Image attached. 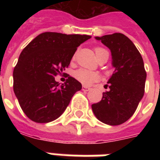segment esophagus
Listing matches in <instances>:
<instances>
[{
	"label": "esophagus",
	"mask_w": 160,
	"mask_h": 160,
	"mask_svg": "<svg viewBox=\"0 0 160 160\" xmlns=\"http://www.w3.org/2000/svg\"><path fill=\"white\" fill-rule=\"evenodd\" d=\"M82 90H84V91H89V90H90V88L88 87V86H85V85H83Z\"/></svg>",
	"instance_id": "1"
}]
</instances>
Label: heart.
Listing matches in <instances>:
<instances>
[{
	"mask_svg": "<svg viewBox=\"0 0 160 160\" xmlns=\"http://www.w3.org/2000/svg\"><path fill=\"white\" fill-rule=\"evenodd\" d=\"M95 51L96 56H99L100 54L104 53V52H108L105 49L101 48V47H96L95 49ZM75 57H76V55H74L73 60H75ZM74 77L84 85H90L91 83L95 82L99 79V75L97 73L93 72L90 70H85V69H79L74 72Z\"/></svg>",
	"mask_w": 160,
	"mask_h": 160,
	"instance_id": "heart-1",
	"label": "heart"
}]
</instances>
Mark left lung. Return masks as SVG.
I'll return each mask as SVG.
<instances>
[{
    "instance_id": "1",
    "label": "left lung",
    "mask_w": 160,
    "mask_h": 160,
    "mask_svg": "<svg viewBox=\"0 0 160 160\" xmlns=\"http://www.w3.org/2000/svg\"><path fill=\"white\" fill-rule=\"evenodd\" d=\"M95 39L111 51L114 71L106 85L109 90L103 93L102 100L91 107L100 121L119 125L134 114L144 96L146 80L144 61L134 43L123 34Z\"/></svg>"
}]
</instances>
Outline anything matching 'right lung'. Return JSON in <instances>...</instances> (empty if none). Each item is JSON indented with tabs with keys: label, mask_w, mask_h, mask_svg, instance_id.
Listing matches in <instances>:
<instances>
[{
	"label": "right lung",
	"mask_w": 160,
	"mask_h": 160,
	"mask_svg": "<svg viewBox=\"0 0 160 160\" xmlns=\"http://www.w3.org/2000/svg\"><path fill=\"white\" fill-rule=\"evenodd\" d=\"M91 36L45 32L21 51L13 71V90L29 119L48 123L61 115L82 85L68 75L59 85L55 77L69 66L77 47ZM64 74V73H63Z\"/></svg>",
	"instance_id": "add662e5"
}]
</instances>
